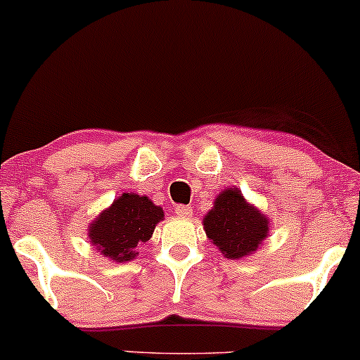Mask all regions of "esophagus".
Returning <instances> with one entry per match:
<instances>
[{"label":"esophagus","mask_w":360,"mask_h":360,"mask_svg":"<svg viewBox=\"0 0 360 360\" xmlns=\"http://www.w3.org/2000/svg\"><path fill=\"white\" fill-rule=\"evenodd\" d=\"M175 213L179 214V217H181V218H188V217H192V207L191 206H185V205H179V206H176Z\"/></svg>","instance_id":"esophagus-1"}]
</instances>
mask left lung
Masks as SVG:
<instances>
[{"label": "left lung", "mask_w": 360, "mask_h": 360, "mask_svg": "<svg viewBox=\"0 0 360 360\" xmlns=\"http://www.w3.org/2000/svg\"><path fill=\"white\" fill-rule=\"evenodd\" d=\"M205 231L227 258L237 260L257 251L269 232V221L257 207L244 201L239 191H224L206 214Z\"/></svg>", "instance_id": "8db88e82"}]
</instances>
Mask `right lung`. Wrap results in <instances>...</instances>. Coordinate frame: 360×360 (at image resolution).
<instances>
[{"label": "right lung", "mask_w": 360, "mask_h": 360, "mask_svg": "<svg viewBox=\"0 0 360 360\" xmlns=\"http://www.w3.org/2000/svg\"><path fill=\"white\" fill-rule=\"evenodd\" d=\"M162 217V207L155 206L149 198L123 194L90 225V243L103 257L116 262L133 260L139 255L135 248L150 239Z\"/></svg>", "instance_id": "1"}]
</instances>
